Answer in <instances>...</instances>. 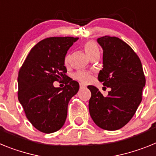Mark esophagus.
Masks as SVG:
<instances>
[{
    "label": "esophagus",
    "instance_id": "obj_1",
    "mask_svg": "<svg viewBox=\"0 0 156 156\" xmlns=\"http://www.w3.org/2000/svg\"><path fill=\"white\" fill-rule=\"evenodd\" d=\"M85 88H86V86H85V85H83V84H80V89H85Z\"/></svg>",
    "mask_w": 156,
    "mask_h": 156
}]
</instances>
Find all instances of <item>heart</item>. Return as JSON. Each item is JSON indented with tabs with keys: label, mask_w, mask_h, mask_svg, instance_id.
<instances>
[{
	"label": "heart",
	"mask_w": 156,
	"mask_h": 156,
	"mask_svg": "<svg viewBox=\"0 0 156 156\" xmlns=\"http://www.w3.org/2000/svg\"><path fill=\"white\" fill-rule=\"evenodd\" d=\"M84 49L85 52H86L87 55L91 59L93 56L96 55H100V49H99L98 46L94 41H87L86 44H84ZM69 60H70V55H67L64 58V63L66 65L68 64ZM74 78L75 79L78 80L82 82H87L90 79V74L85 71H78L74 74Z\"/></svg>",
	"instance_id": "b5f03b06"
}]
</instances>
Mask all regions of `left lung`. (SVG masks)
<instances>
[{
  "mask_svg": "<svg viewBox=\"0 0 156 156\" xmlns=\"http://www.w3.org/2000/svg\"><path fill=\"white\" fill-rule=\"evenodd\" d=\"M103 48V68L98 79L111 88L107 97L89 86L90 116L96 125L106 130H117L129 122L140 105L145 86L140 59L130 46L116 37L97 38Z\"/></svg>",
  "mask_w": 156,
  "mask_h": 156,
  "instance_id": "1",
  "label": "left lung"
}]
</instances>
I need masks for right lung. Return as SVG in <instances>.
Returning <instances> with one entry per match:
<instances>
[{
	"label": "right lung",
	"instance_id": "1",
	"mask_svg": "<svg viewBox=\"0 0 156 156\" xmlns=\"http://www.w3.org/2000/svg\"><path fill=\"white\" fill-rule=\"evenodd\" d=\"M78 37H52L41 41L30 50L18 76V99L31 124L51 133L64 125L67 106L78 93L79 84L66 75L64 58ZM66 79L63 88L55 80Z\"/></svg>",
	"mask_w": 156,
	"mask_h": 156
}]
</instances>
